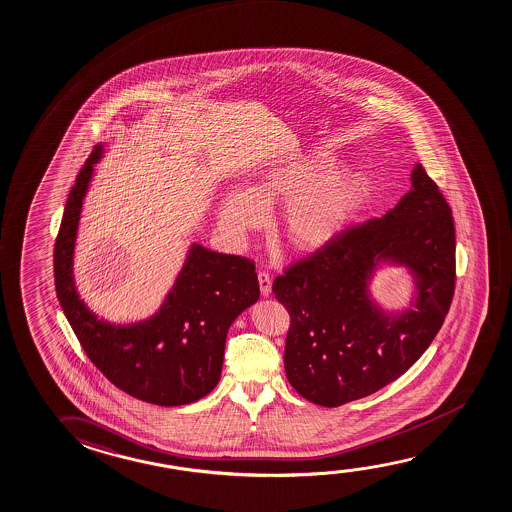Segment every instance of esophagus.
I'll return each mask as SVG.
<instances>
[{
	"instance_id": "1",
	"label": "esophagus",
	"mask_w": 512,
	"mask_h": 512,
	"mask_svg": "<svg viewBox=\"0 0 512 512\" xmlns=\"http://www.w3.org/2000/svg\"><path fill=\"white\" fill-rule=\"evenodd\" d=\"M259 285H260V294L262 296L267 297L271 294V276L266 271H259Z\"/></svg>"
}]
</instances>
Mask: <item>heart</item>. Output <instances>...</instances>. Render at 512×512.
I'll use <instances>...</instances> for the list:
<instances>
[{
  "instance_id": "b5f03b06",
  "label": "heart",
  "mask_w": 512,
  "mask_h": 512,
  "mask_svg": "<svg viewBox=\"0 0 512 512\" xmlns=\"http://www.w3.org/2000/svg\"><path fill=\"white\" fill-rule=\"evenodd\" d=\"M340 172V160L326 153L269 163L246 190H232L218 202V223L243 239L264 223V211L283 206L278 230L287 246L301 253L322 250L345 232L377 190L370 174Z\"/></svg>"
}]
</instances>
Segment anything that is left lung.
Masks as SVG:
<instances>
[{
    "instance_id": "8db88e82",
    "label": "left lung",
    "mask_w": 512,
    "mask_h": 512,
    "mask_svg": "<svg viewBox=\"0 0 512 512\" xmlns=\"http://www.w3.org/2000/svg\"><path fill=\"white\" fill-rule=\"evenodd\" d=\"M410 181L382 218L352 225L273 282L290 315L285 373L315 405L377 393L423 356L444 324L456 280L452 211L421 163ZM382 261L415 276L412 309L387 314L372 301L370 278Z\"/></svg>"
}]
</instances>
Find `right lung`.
<instances>
[{
	"label": "right lung",
	"instance_id": "1",
	"mask_svg": "<svg viewBox=\"0 0 512 512\" xmlns=\"http://www.w3.org/2000/svg\"><path fill=\"white\" fill-rule=\"evenodd\" d=\"M100 144L68 193L54 245V282L63 313L91 363L126 394L160 407L204 398L222 375L230 324L259 299L252 260L193 243L160 310L149 319L114 324L98 319L75 289L74 250L82 202Z\"/></svg>",
	"mask_w": 512,
	"mask_h": 512
}]
</instances>
